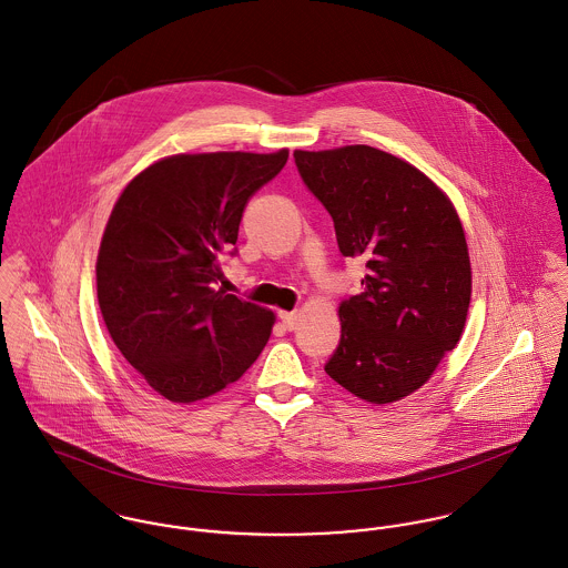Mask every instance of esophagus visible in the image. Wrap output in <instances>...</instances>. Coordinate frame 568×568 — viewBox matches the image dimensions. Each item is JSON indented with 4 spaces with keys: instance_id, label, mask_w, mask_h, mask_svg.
I'll list each match as a JSON object with an SVG mask.
<instances>
[{
    "instance_id": "34e87169",
    "label": "esophagus",
    "mask_w": 568,
    "mask_h": 568,
    "mask_svg": "<svg viewBox=\"0 0 568 568\" xmlns=\"http://www.w3.org/2000/svg\"><path fill=\"white\" fill-rule=\"evenodd\" d=\"M280 320L284 322V325H286L288 329H295L297 324H300V313H297V311H291V313L282 311V313H280Z\"/></svg>"
}]
</instances>
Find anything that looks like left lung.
Listing matches in <instances>:
<instances>
[{"label":"left lung","instance_id":"1","mask_svg":"<svg viewBox=\"0 0 568 568\" xmlns=\"http://www.w3.org/2000/svg\"><path fill=\"white\" fill-rule=\"evenodd\" d=\"M293 158L334 221L338 251L367 266L363 293L338 306L325 374L365 403H398L466 327L473 268L459 214L422 170L385 151L354 144Z\"/></svg>","mask_w":568,"mask_h":568}]
</instances>
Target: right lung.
Segmentation results:
<instances>
[{
  "label": "right lung",
  "instance_id": "1",
  "mask_svg": "<svg viewBox=\"0 0 568 568\" xmlns=\"http://www.w3.org/2000/svg\"><path fill=\"white\" fill-rule=\"evenodd\" d=\"M286 160L288 149L170 155L135 174L111 210L95 260L98 306L115 347L170 403L236 383L271 336L273 311L214 282L248 199Z\"/></svg>",
  "mask_w": 568,
  "mask_h": 568
}]
</instances>
